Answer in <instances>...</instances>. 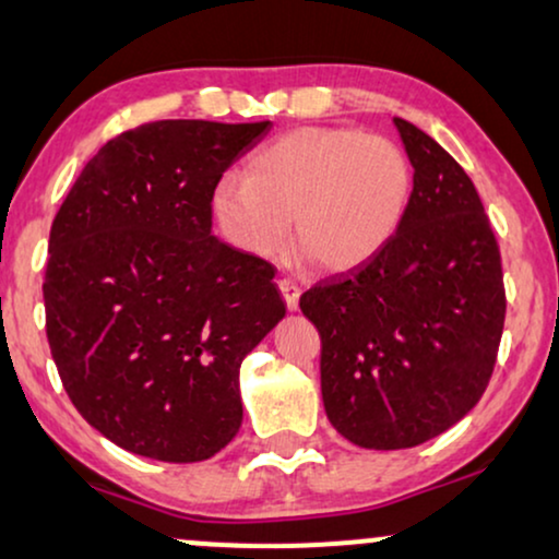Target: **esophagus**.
I'll return each instance as SVG.
<instances>
[{"mask_svg":"<svg viewBox=\"0 0 559 559\" xmlns=\"http://www.w3.org/2000/svg\"><path fill=\"white\" fill-rule=\"evenodd\" d=\"M278 288H281V294H284L286 307L294 312V309L299 307V296H301L299 284H296L294 278H281V281H278Z\"/></svg>","mask_w":559,"mask_h":559,"instance_id":"esophagus-1","label":"esophagus"}]
</instances>
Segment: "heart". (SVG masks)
<instances>
[{
    "label": "heart",
    "instance_id": "1",
    "mask_svg": "<svg viewBox=\"0 0 559 559\" xmlns=\"http://www.w3.org/2000/svg\"><path fill=\"white\" fill-rule=\"evenodd\" d=\"M413 167L400 144L356 129L304 126L273 139L214 190V216L237 250L273 258L294 242L322 271H350L390 242Z\"/></svg>",
    "mask_w": 559,
    "mask_h": 559
}]
</instances>
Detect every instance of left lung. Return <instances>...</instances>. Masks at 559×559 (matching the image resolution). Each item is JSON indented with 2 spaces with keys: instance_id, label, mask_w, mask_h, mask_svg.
<instances>
[{
  "instance_id": "8db88e82",
  "label": "left lung",
  "mask_w": 559,
  "mask_h": 559,
  "mask_svg": "<svg viewBox=\"0 0 559 559\" xmlns=\"http://www.w3.org/2000/svg\"><path fill=\"white\" fill-rule=\"evenodd\" d=\"M413 165L397 231L371 260L314 284L299 307L322 337V402L364 449H409L477 405L506 322L500 250L475 182L394 118Z\"/></svg>"
}]
</instances>
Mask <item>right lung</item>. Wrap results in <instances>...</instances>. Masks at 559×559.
<instances>
[{
  "mask_svg": "<svg viewBox=\"0 0 559 559\" xmlns=\"http://www.w3.org/2000/svg\"><path fill=\"white\" fill-rule=\"evenodd\" d=\"M271 121H154L84 165L51 224L46 335L80 415L116 447L203 462L242 423L239 366L286 304L275 267L211 235L231 162Z\"/></svg>",
  "mask_w": 559,
  "mask_h": 559,
  "instance_id": "1",
  "label": "right lung"
}]
</instances>
